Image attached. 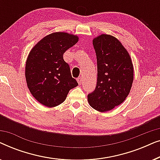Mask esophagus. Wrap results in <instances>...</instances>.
I'll use <instances>...</instances> for the list:
<instances>
[{
  "instance_id": "1",
  "label": "esophagus",
  "mask_w": 160,
  "mask_h": 160,
  "mask_svg": "<svg viewBox=\"0 0 160 160\" xmlns=\"http://www.w3.org/2000/svg\"><path fill=\"white\" fill-rule=\"evenodd\" d=\"M76 80H77V82H78V84H82V78H81V77H78Z\"/></svg>"
}]
</instances>
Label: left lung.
Listing matches in <instances>:
<instances>
[{
    "label": "left lung",
    "instance_id": "left-lung-1",
    "mask_svg": "<svg viewBox=\"0 0 160 160\" xmlns=\"http://www.w3.org/2000/svg\"><path fill=\"white\" fill-rule=\"evenodd\" d=\"M97 56V85L87 96L92 108L100 112L112 110L125 100L133 82L130 54L114 36L101 34L93 38Z\"/></svg>",
    "mask_w": 160,
    "mask_h": 160
}]
</instances>
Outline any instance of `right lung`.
<instances>
[{
	"mask_svg": "<svg viewBox=\"0 0 160 160\" xmlns=\"http://www.w3.org/2000/svg\"><path fill=\"white\" fill-rule=\"evenodd\" d=\"M78 41L76 35L52 32L30 50L25 63V78L30 93L41 104L49 108L59 106L69 91L78 86L63 60V54Z\"/></svg>",
	"mask_w": 160,
	"mask_h": 160,
	"instance_id": "add662e5",
	"label": "right lung"
}]
</instances>
